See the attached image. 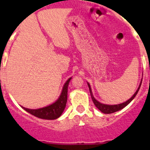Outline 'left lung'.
<instances>
[{
  "label": "left lung",
  "mask_w": 150,
  "mask_h": 150,
  "mask_svg": "<svg viewBox=\"0 0 150 150\" xmlns=\"http://www.w3.org/2000/svg\"><path fill=\"white\" fill-rule=\"evenodd\" d=\"M87 84H88V86H89V92H90V95H91L92 100H93V103L95 104V106H96V107H97V108H98L100 111L102 112V113H103V114H112V113H114V112L118 111V110H120L123 109L124 107H125L127 105L130 103L131 101L135 98V96L137 95L138 92H139V90L140 89V86H141V84H142V81H141V82H140L139 86L138 89L136 90V92H135V93H134V95H133V96L129 99V100H127L126 102L120 103V104H116V105L103 104V103H100L99 101H97L96 99L94 98L93 95V92H92L91 87H90V85H89V82H87Z\"/></svg>",
  "instance_id": "obj_1"
}]
</instances>
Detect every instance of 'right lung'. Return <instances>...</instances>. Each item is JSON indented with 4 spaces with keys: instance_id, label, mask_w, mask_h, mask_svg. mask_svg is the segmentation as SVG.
Masks as SVG:
<instances>
[{
    "instance_id": "add662e5",
    "label": "right lung",
    "mask_w": 150,
    "mask_h": 150,
    "mask_svg": "<svg viewBox=\"0 0 150 150\" xmlns=\"http://www.w3.org/2000/svg\"><path fill=\"white\" fill-rule=\"evenodd\" d=\"M71 79V78H69L66 81L64 85L61 95L54 103L40 109H28L23 107L22 108L25 110H26L28 113L37 117L39 118L46 119V120H54L58 118L62 114L66 107L67 100H68V87Z\"/></svg>"
}]
</instances>
